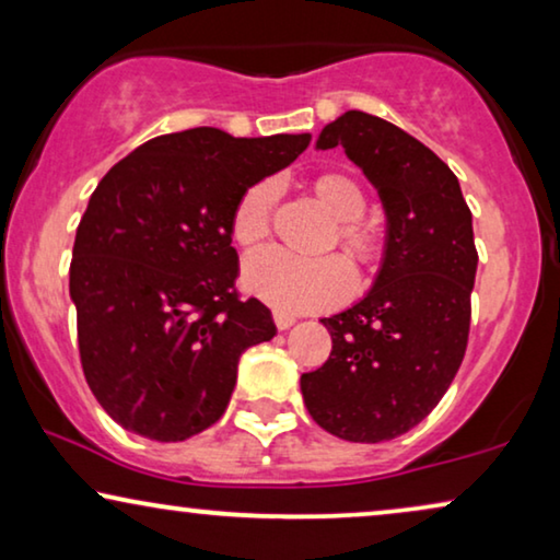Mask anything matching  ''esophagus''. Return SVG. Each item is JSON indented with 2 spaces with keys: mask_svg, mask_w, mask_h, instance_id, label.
<instances>
[{
  "mask_svg": "<svg viewBox=\"0 0 560 560\" xmlns=\"http://www.w3.org/2000/svg\"><path fill=\"white\" fill-rule=\"evenodd\" d=\"M272 320L280 331H285V328L295 324V316H290V313H285V311H272Z\"/></svg>",
  "mask_w": 560,
  "mask_h": 560,
  "instance_id": "34e87169",
  "label": "esophagus"
}]
</instances>
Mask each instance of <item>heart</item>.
<instances>
[{"mask_svg":"<svg viewBox=\"0 0 560 560\" xmlns=\"http://www.w3.org/2000/svg\"><path fill=\"white\" fill-rule=\"evenodd\" d=\"M313 196L331 213L334 232L324 244L326 252L341 249L354 267L377 270L385 259V234L364 219L370 196L354 173L324 171L311 183ZM280 188L275 180H257L236 198L229 232L244 249H255L272 234ZM347 258V259H348ZM346 259V260H347ZM339 255L320 259H295L278 249L252 255L242 267V282L252 295L285 313L334 308L354 293V270Z\"/></svg>","mask_w":560,"mask_h":560,"instance_id":"1","label":"heart"}]
</instances>
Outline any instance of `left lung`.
<instances>
[{
  "mask_svg": "<svg viewBox=\"0 0 560 560\" xmlns=\"http://www.w3.org/2000/svg\"><path fill=\"white\" fill-rule=\"evenodd\" d=\"M377 186L387 249L364 301L324 318L331 354L301 377L303 402L324 431L354 443L416 428L454 382L466 354L477 275L471 211L451 167L393 121L347 112L318 137Z\"/></svg>",
  "mask_w": 560,
  "mask_h": 560,
  "instance_id": "8db88e82",
  "label": "left lung"
}]
</instances>
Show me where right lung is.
I'll use <instances>...</instances> for the list:
<instances>
[{
    "instance_id": "obj_1",
    "label": "right lung",
    "mask_w": 560,
    "mask_h": 560,
    "mask_svg": "<svg viewBox=\"0 0 560 560\" xmlns=\"http://www.w3.org/2000/svg\"><path fill=\"white\" fill-rule=\"evenodd\" d=\"M311 135H160L98 183L71 259L83 377L121 428L186 441L224 416L240 357L270 341V311L236 290L232 219L252 183L293 163Z\"/></svg>"
}]
</instances>
